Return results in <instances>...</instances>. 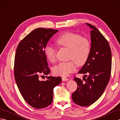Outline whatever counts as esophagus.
Here are the masks:
<instances>
[{
	"instance_id": "obj_1",
	"label": "esophagus",
	"mask_w": 120,
	"mask_h": 120,
	"mask_svg": "<svg viewBox=\"0 0 120 120\" xmlns=\"http://www.w3.org/2000/svg\"><path fill=\"white\" fill-rule=\"evenodd\" d=\"M62 81H68L69 80V79L67 78V77H62Z\"/></svg>"
}]
</instances>
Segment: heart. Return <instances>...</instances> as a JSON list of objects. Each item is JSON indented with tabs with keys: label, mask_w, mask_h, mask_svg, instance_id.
I'll list each match as a JSON object with an SVG mask.
<instances>
[{
	"label": "heart",
	"mask_w": 120,
	"mask_h": 120,
	"mask_svg": "<svg viewBox=\"0 0 120 120\" xmlns=\"http://www.w3.org/2000/svg\"><path fill=\"white\" fill-rule=\"evenodd\" d=\"M56 43L60 46L70 49V59L72 60L61 62L55 66L53 68L55 75L67 76L74 72L76 65L82 66L85 64L91 51V44L87 38L75 33L68 32L61 35L56 40ZM44 53L50 62L56 61L57 49L55 48L47 45L44 48Z\"/></svg>",
	"instance_id": "b5f03b06"
}]
</instances>
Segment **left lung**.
Wrapping results in <instances>:
<instances>
[{"label": "left lung", "instance_id": "obj_1", "mask_svg": "<svg viewBox=\"0 0 120 120\" xmlns=\"http://www.w3.org/2000/svg\"><path fill=\"white\" fill-rule=\"evenodd\" d=\"M91 29V51L87 61L79 71L86 74L85 82L75 77L77 89L72 94L73 101L80 106L93 104L102 95L110 79L111 71V51L109 43L93 25L86 23Z\"/></svg>", "mask_w": 120, "mask_h": 120}]
</instances>
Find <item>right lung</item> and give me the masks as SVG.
Here are the masks:
<instances>
[{
    "mask_svg": "<svg viewBox=\"0 0 120 120\" xmlns=\"http://www.w3.org/2000/svg\"><path fill=\"white\" fill-rule=\"evenodd\" d=\"M58 30L38 28L26 35L17 46L14 60V76L25 101L32 107L41 109L50 105L53 90L61 82L60 77L48 76L40 81L39 75L50 72L44 48Z\"/></svg>",
    "mask_w": 120,
    "mask_h": 120,
    "instance_id": "add662e5",
    "label": "right lung"
}]
</instances>
